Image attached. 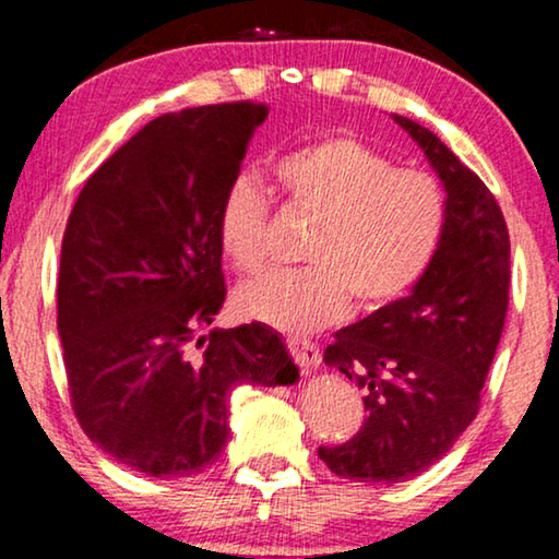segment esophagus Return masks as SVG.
<instances>
[{"mask_svg": "<svg viewBox=\"0 0 559 559\" xmlns=\"http://www.w3.org/2000/svg\"><path fill=\"white\" fill-rule=\"evenodd\" d=\"M287 348H289V354H293L295 364L300 366L302 371H312L320 366V348L316 346V343L302 341V338H289Z\"/></svg>", "mask_w": 559, "mask_h": 559, "instance_id": "obj_1", "label": "esophagus"}]
</instances>
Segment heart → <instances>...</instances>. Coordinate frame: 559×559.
<instances>
[{"instance_id": "b5f03b06", "label": "heart", "mask_w": 559, "mask_h": 559, "mask_svg": "<svg viewBox=\"0 0 559 559\" xmlns=\"http://www.w3.org/2000/svg\"><path fill=\"white\" fill-rule=\"evenodd\" d=\"M289 205L318 221L305 243L310 266L270 272L236 293V308L287 335L323 331L348 310L373 312L402 300L438 254L448 224L445 190L430 173L396 167L356 136L300 144L272 163ZM270 198L236 178L221 198V254L241 274L264 262Z\"/></svg>"}]
</instances>
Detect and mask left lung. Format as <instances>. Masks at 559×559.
Segmentation results:
<instances>
[{"label":"left lung","instance_id":"obj_1","mask_svg":"<svg viewBox=\"0 0 559 559\" xmlns=\"http://www.w3.org/2000/svg\"><path fill=\"white\" fill-rule=\"evenodd\" d=\"M392 117L442 180L448 224L412 295L341 328L325 348L323 361L364 392L366 419L318 455L358 484H402L453 448L478 415L509 308V228L493 193L430 129Z\"/></svg>","mask_w":559,"mask_h":559}]
</instances>
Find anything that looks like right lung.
I'll return each instance as SVG.
<instances>
[{
    "label": "right lung",
    "instance_id": "right-lung-1",
    "mask_svg": "<svg viewBox=\"0 0 559 559\" xmlns=\"http://www.w3.org/2000/svg\"><path fill=\"white\" fill-rule=\"evenodd\" d=\"M264 104L163 114L83 186L63 234L58 333L73 412L104 453L193 476L228 440L239 384H295L277 331L213 323L226 300L216 216Z\"/></svg>",
    "mask_w": 559,
    "mask_h": 559
}]
</instances>
